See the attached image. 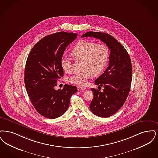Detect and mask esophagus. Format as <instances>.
<instances>
[{"mask_svg":"<svg viewBox=\"0 0 158 158\" xmlns=\"http://www.w3.org/2000/svg\"><path fill=\"white\" fill-rule=\"evenodd\" d=\"M77 89H78V90H81V89H86V88H85V87H78Z\"/></svg>","mask_w":158,"mask_h":158,"instance_id":"obj_1","label":"esophagus"}]
</instances>
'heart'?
I'll use <instances>...</instances> for the list:
<instances>
[{"label": "heart", "instance_id": "obj_1", "mask_svg": "<svg viewBox=\"0 0 158 158\" xmlns=\"http://www.w3.org/2000/svg\"><path fill=\"white\" fill-rule=\"evenodd\" d=\"M71 54L76 60H82V71L71 76L69 81L78 85H85L94 74H100L106 68L109 59L110 52L108 47L103 44L81 40L71 50ZM62 69L66 73L72 71L71 58L64 55L61 59Z\"/></svg>", "mask_w": 158, "mask_h": 158}]
</instances>
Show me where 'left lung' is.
<instances>
[{
  "label": "left lung",
  "instance_id": "1",
  "mask_svg": "<svg viewBox=\"0 0 158 158\" xmlns=\"http://www.w3.org/2000/svg\"><path fill=\"white\" fill-rule=\"evenodd\" d=\"M89 36L99 39L110 49L109 65L95 80L96 85L103 86L104 89L101 91L91 89L94 97L89 104V109L94 114L108 117L123 106L129 95L132 79L131 58L123 46L111 35L91 31L81 37Z\"/></svg>",
  "mask_w": 158,
  "mask_h": 158
}]
</instances>
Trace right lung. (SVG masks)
Instances as JSON below:
<instances>
[{
  "mask_svg": "<svg viewBox=\"0 0 158 158\" xmlns=\"http://www.w3.org/2000/svg\"><path fill=\"white\" fill-rule=\"evenodd\" d=\"M73 32H59L45 36L38 42L27 56L25 69V85L35 109L48 118L64 114L77 87L65 84L55 89L57 80L64 76L61 59L69 45L76 40Z\"/></svg>",
  "mask_w": 158,
  "mask_h": 158,
  "instance_id": "add662e5",
  "label": "right lung"
}]
</instances>
